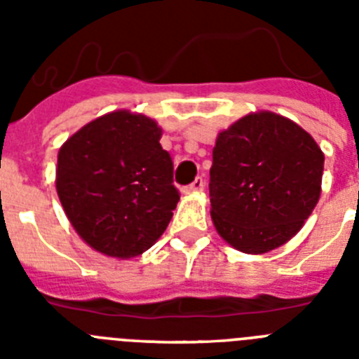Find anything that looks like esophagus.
Returning <instances> with one entry per match:
<instances>
[{"label":"esophagus","instance_id":"34e87169","mask_svg":"<svg viewBox=\"0 0 359 359\" xmlns=\"http://www.w3.org/2000/svg\"><path fill=\"white\" fill-rule=\"evenodd\" d=\"M203 189H205V180L203 177H196L189 187H185V192H201Z\"/></svg>","mask_w":359,"mask_h":359}]
</instances>
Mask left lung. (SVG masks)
<instances>
[{
	"label": "left lung",
	"instance_id": "obj_1",
	"mask_svg": "<svg viewBox=\"0 0 359 359\" xmlns=\"http://www.w3.org/2000/svg\"><path fill=\"white\" fill-rule=\"evenodd\" d=\"M322 149L298 123L255 111L215 138L210 215L217 233L248 255L297 236L322 192Z\"/></svg>",
	"mask_w": 359,
	"mask_h": 359
}]
</instances>
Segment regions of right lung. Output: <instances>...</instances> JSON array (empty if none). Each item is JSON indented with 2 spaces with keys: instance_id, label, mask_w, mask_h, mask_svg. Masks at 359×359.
Masks as SVG:
<instances>
[{
  "instance_id": "right-lung-1",
  "label": "right lung",
  "mask_w": 359,
  "mask_h": 359,
  "mask_svg": "<svg viewBox=\"0 0 359 359\" xmlns=\"http://www.w3.org/2000/svg\"><path fill=\"white\" fill-rule=\"evenodd\" d=\"M160 138L156 120L118 109L86 123L59 149L57 196L95 252L122 261L142 255L170 223L180 194Z\"/></svg>"
}]
</instances>
